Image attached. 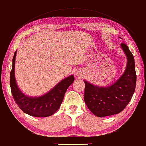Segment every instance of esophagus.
<instances>
[{
    "instance_id": "esophagus-1",
    "label": "esophagus",
    "mask_w": 146,
    "mask_h": 146,
    "mask_svg": "<svg viewBox=\"0 0 146 146\" xmlns=\"http://www.w3.org/2000/svg\"><path fill=\"white\" fill-rule=\"evenodd\" d=\"M76 75H77V76H80V73H76Z\"/></svg>"
}]
</instances>
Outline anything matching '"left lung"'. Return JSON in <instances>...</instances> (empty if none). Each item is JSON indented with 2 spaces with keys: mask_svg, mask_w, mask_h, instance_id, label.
Listing matches in <instances>:
<instances>
[{
  "mask_svg": "<svg viewBox=\"0 0 146 146\" xmlns=\"http://www.w3.org/2000/svg\"><path fill=\"white\" fill-rule=\"evenodd\" d=\"M120 46L127 57V66L124 73L114 84L102 87L84 81L85 102L98 117L120 113L127 106L135 92L137 82L135 59L127 45L121 43Z\"/></svg>",
  "mask_w": 146,
  "mask_h": 146,
  "instance_id": "obj_1",
  "label": "left lung"
}]
</instances>
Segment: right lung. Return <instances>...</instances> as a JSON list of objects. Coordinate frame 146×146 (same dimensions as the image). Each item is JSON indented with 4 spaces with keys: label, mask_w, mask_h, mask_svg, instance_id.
Returning <instances> with one entry per match:
<instances>
[{
    "label": "right lung",
    "mask_w": 146,
    "mask_h": 146,
    "mask_svg": "<svg viewBox=\"0 0 146 146\" xmlns=\"http://www.w3.org/2000/svg\"><path fill=\"white\" fill-rule=\"evenodd\" d=\"M17 51L13 57L12 69L10 72V87L13 99L26 114L35 117H48L59 109L63 102L64 94L74 81L73 75L63 79L46 94L39 97L25 95L19 89L15 77V64Z\"/></svg>",
    "instance_id": "obj_1"
}]
</instances>
